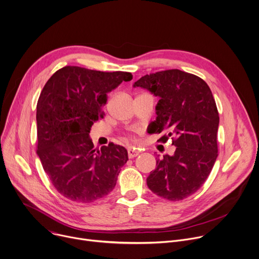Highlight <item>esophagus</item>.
Returning <instances> with one entry per match:
<instances>
[{"mask_svg":"<svg viewBox=\"0 0 259 259\" xmlns=\"http://www.w3.org/2000/svg\"><path fill=\"white\" fill-rule=\"evenodd\" d=\"M139 154V151L133 147H129L128 148V156L129 158H133V157H136L137 155Z\"/></svg>","mask_w":259,"mask_h":259,"instance_id":"1","label":"esophagus"}]
</instances>
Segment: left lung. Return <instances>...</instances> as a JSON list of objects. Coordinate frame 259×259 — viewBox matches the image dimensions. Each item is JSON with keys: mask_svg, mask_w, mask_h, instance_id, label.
Returning a JSON list of instances; mask_svg holds the SVG:
<instances>
[{"mask_svg": "<svg viewBox=\"0 0 259 259\" xmlns=\"http://www.w3.org/2000/svg\"><path fill=\"white\" fill-rule=\"evenodd\" d=\"M133 88L159 99L150 130L166 133L162 141L174 136L176 146L173 155L156 159L147 186L162 198L182 200L202 186L218 157L220 117L211 91L201 78L178 69L145 75Z\"/></svg>", "mask_w": 259, "mask_h": 259, "instance_id": "8db88e82", "label": "left lung"}]
</instances>
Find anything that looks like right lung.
<instances>
[{"label":"right lung","instance_id":"1","mask_svg":"<svg viewBox=\"0 0 259 259\" xmlns=\"http://www.w3.org/2000/svg\"><path fill=\"white\" fill-rule=\"evenodd\" d=\"M128 72H101L77 66L58 70L44 86L36 106L37 155L57 191L82 203L108 195L116 186L127 149L113 142L95 149L91 127L104 118L108 94Z\"/></svg>","mask_w":259,"mask_h":259}]
</instances>
